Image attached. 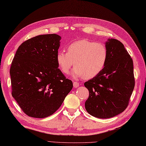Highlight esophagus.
<instances>
[{"label":"esophagus","instance_id":"esophagus-1","mask_svg":"<svg viewBox=\"0 0 146 146\" xmlns=\"http://www.w3.org/2000/svg\"><path fill=\"white\" fill-rule=\"evenodd\" d=\"M73 85L74 88H77L79 86V83L78 82H73Z\"/></svg>","mask_w":146,"mask_h":146}]
</instances>
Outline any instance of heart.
<instances>
[{
    "label": "heart",
    "mask_w": 146,
    "mask_h": 146,
    "mask_svg": "<svg viewBox=\"0 0 146 146\" xmlns=\"http://www.w3.org/2000/svg\"><path fill=\"white\" fill-rule=\"evenodd\" d=\"M108 56L107 48L104 43L82 39L68 45L67 52L58 51L56 58L63 74L69 73L74 61L76 67L72 71V76L90 79L97 77L104 69Z\"/></svg>",
    "instance_id": "obj_1"
}]
</instances>
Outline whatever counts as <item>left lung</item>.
<instances>
[{
    "label": "left lung",
    "instance_id": "left-lung-1",
    "mask_svg": "<svg viewBox=\"0 0 146 146\" xmlns=\"http://www.w3.org/2000/svg\"><path fill=\"white\" fill-rule=\"evenodd\" d=\"M108 56L102 72L84 83L89 91L87 111L98 118H110L124 111L134 88L133 61L121 42L108 39Z\"/></svg>",
    "mask_w": 146,
    "mask_h": 146
}]
</instances>
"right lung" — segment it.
Instances as JSON below:
<instances>
[{
    "mask_svg": "<svg viewBox=\"0 0 146 146\" xmlns=\"http://www.w3.org/2000/svg\"><path fill=\"white\" fill-rule=\"evenodd\" d=\"M61 37L38 35L21 44L10 69L12 95L22 111L33 118L52 115L73 87L56 61Z\"/></svg>",
    "mask_w": 146,
    "mask_h": 146,
    "instance_id": "right-lung-1",
    "label": "right lung"
}]
</instances>
